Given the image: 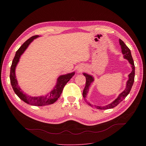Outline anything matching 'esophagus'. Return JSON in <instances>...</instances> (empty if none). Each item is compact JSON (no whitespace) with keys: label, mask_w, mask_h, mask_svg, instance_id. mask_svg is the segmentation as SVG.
<instances>
[{"label":"esophagus","mask_w":146,"mask_h":146,"mask_svg":"<svg viewBox=\"0 0 146 146\" xmlns=\"http://www.w3.org/2000/svg\"><path fill=\"white\" fill-rule=\"evenodd\" d=\"M81 71H82V70H79V72H81Z\"/></svg>","instance_id":"esophagus-1"}]
</instances>
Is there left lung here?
Instances as JSON below:
<instances>
[{"mask_svg": "<svg viewBox=\"0 0 146 146\" xmlns=\"http://www.w3.org/2000/svg\"><path fill=\"white\" fill-rule=\"evenodd\" d=\"M119 44L121 45V51L123 54L124 57L125 58L127 59L129 61V63L131 64V67H132V72L130 73L128 76H129V79L127 81V86L125 89L122 92L119 94L118 97L111 104L106 105L104 106H95V108L96 109L99 110H108V109H111L117 106L121 102H122L124 99L126 98V96L129 94L130 90L131 89V88L133 85V83L134 82V76H135V66L134 63V61L131 56V51L129 49V48L127 47V46L125 45V44L122 41L121 39L119 40ZM83 75L85 76L86 78V85L85 88L83 89V98H86L87 93L89 91V88L90 85V84L92 83L94 81V78L92 76L89 75L86 73H83ZM91 105L90 104H89Z\"/></svg>", "mask_w": 146, "mask_h": 146, "instance_id": "left-lung-1", "label": "left lung"}]
</instances>
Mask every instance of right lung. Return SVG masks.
I'll return each mask as SVG.
<instances>
[{"instance_id": "1", "label": "right lung", "mask_w": 146, "mask_h": 146, "mask_svg": "<svg viewBox=\"0 0 146 146\" xmlns=\"http://www.w3.org/2000/svg\"><path fill=\"white\" fill-rule=\"evenodd\" d=\"M38 36H39L34 35L29 38L17 51L11 67L10 80L12 87L15 92V93L17 95V96L21 100L26 102L27 104L34 106H44L52 104L57 100L58 98H59V97L60 96L61 93H62L63 90L65 85H66V83L73 77V76L74 74V73L73 72L60 76L57 79L56 86L51 92H50L47 95L38 97H32L24 94V92H23L22 90H21L18 85L17 80L16 79V76H15V67H16L17 64L18 63L19 59L22 54L24 52V51L28 47L29 44L33 41L34 39L37 38Z\"/></svg>"}]
</instances>
